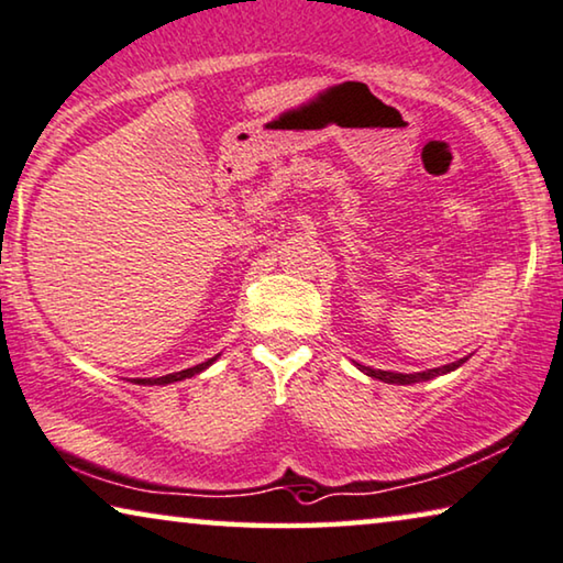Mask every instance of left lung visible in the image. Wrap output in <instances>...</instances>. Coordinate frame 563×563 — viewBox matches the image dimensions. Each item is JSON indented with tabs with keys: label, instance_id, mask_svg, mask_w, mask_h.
<instances>
[{
	"label": "left lung",
	"instance_id": "obj_1",
	"mask_svg": "<svg viewBox=\"0 0 563 563\" xmlns=\"http://www.w3.org/2000/svg\"><path fill=\"white\" fill-rule=\"evenodd\" d=\"M467 358H460V362H452L448 366H438V368H430V372H417V374H397V372H382V368H372V366H362L356 364L358 368L366 376H372V379H379V382H387V384H417V382H427V379H434V376L440 374H450L455 372L457 366H463Z\"/></svg>",
	"mask_w": 563,
	"mask_h": 563
}]
</instances>
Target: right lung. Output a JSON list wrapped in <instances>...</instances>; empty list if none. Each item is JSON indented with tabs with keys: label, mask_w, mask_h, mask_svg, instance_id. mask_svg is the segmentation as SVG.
I'll use <instances>...</instances> for the list:
<instances>
[{
	"label": "right lung",
	"mask_w": 563,
	"mask_h": 563,
	"mask_svg": "<svg viewBox=\"0 0 563 563\" xmlns=\"http://www.w3.org/2000/svg\"><path fill=\"white\" fill-rule=\"evenodd\" d=\"M214 362H217V356H212V358H209V362H205V364H197V366H191V368H184V372H174V374L158 376V379H139V384H172V382L189 379V376L205 372V368H207L209 364H214Z\"/></svg>",
	"instance_id": "1"
}]
</instances>
